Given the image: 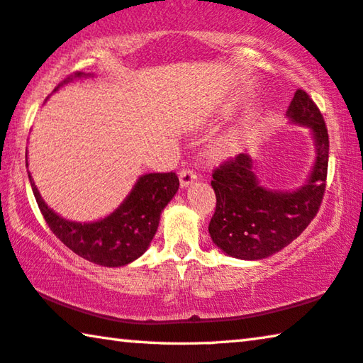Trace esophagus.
<instances>
[{
  "mask_svg": "<svg viewBox=\"0 0 363 363\" xmlns=\"http://www.w3.org/2000/svg\"><path fill=\"white\" fill-rule=\"evenodd\" d=\"M178 177H180V185L182 188H188L190 185H193L194 182H196V173L190 169H182L180 173H178Z\"/></svg>",
  "mask_w": 363,
  "mask_h": 363,
  "instance_id": "obj_1",
  "label": "esophagus"
}]
</instances>
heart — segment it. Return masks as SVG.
Instances as JSON below:
<instances>
[{"instance_id": "heart-1", "label": "heart", "mask_w": 363, "mask_h": 363, "mask_svg": "<svg viewBox=\"0 0 363 363\" xmlns=\"http://www.w3.org/2000/svg\"><path fill=\"white\" fill-rule=\"evenodd\" d=\"M239 144H240V130L239 129L228 130V133L220 135L218 140H214V144L211 145V154L214 157H219V159H223V157H229L238 150Z\"/></svg>"}]
</instances>
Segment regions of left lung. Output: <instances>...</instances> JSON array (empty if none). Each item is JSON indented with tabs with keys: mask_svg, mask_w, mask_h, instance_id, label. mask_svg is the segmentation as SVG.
<instances>
[{
	"mask_svg": "<svg viewBox=\"0 0 363 363\" xmlns=\"http://www.w3.org/2000/svg\"><path fill=\"white\" fill-rule=\"evenodd\" d=\"M290 123L311 130L316 159L306 183L293 191L260 185L250 155L239 154L214 170L216 211L209 235L224 254L240 260L267 259L293 242L321 206L329 162V135L309 94L298 90L288 106Z\"/></svg>",
	"mask_w": 363,
	"mask_h": 363,
	"instance_id": "left-lung-1",
	"label": "left lung"
}]
</instances>
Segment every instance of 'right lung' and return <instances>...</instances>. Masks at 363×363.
I'll list each match as a JSON object with an SVG mask.
<instances>
[{
  "label": "right lung",
  "mask_w": 363,
  "mask_h": 363,
  "mask_svg": "<svg viewBox=\"0 0 363 363\" xmlns=\"http://www.w3.org/2000/svg\"><path fill=\"white\" fill-rule=\"evenodd\" d=\"M90 77L78 72L67 77L54 91L77 78ZM28 167V152H26ZM35 201L52 233L68 249L88 262L103 267H123L139 259L154 239L160 214L180 186L175 173H145L140 175L124 201L106 218L93 223L68 220L47 206L28 172Z\"/></svg>",
  "instance_id": "1"
}]
</instances>
